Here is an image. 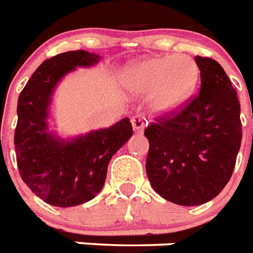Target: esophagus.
<instances>
[{
    "label": "esophagus",
    "mask_w": 253,
    "mask_h": 253,
    "mask_svg": "<svg viewBox=\"0 0 253 253\" xmlns=\"http://www.w3.org/2000/svg\"><path fill=\"white\" fill-rule=\"evenodd\" d=\"M147 124L146 119L141 115H136V116L132 117V125L133 130L136 133H142L143 129H145V125Z\"/></svg>",
    "instance_id": "esophagus-1"
}]
</instances>
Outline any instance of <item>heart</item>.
<instances>
[{"label": "heart", "mask_w": 253, "mask_h": 253, "mask_svg": "<svg viewBox=\"0 0 253 253\" xmlns=\"http://www.w3.org/2000/svg\"><path fill=\"white\" fill-rule=\"evenodd\" d=\"M199 66L187 54H167L133 62L124 73L125 86L139 95H150L153 110L171 115L188 102L199 82Z\"/></svg>", "instance_id": "1"}]
</instances>
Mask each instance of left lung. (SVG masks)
Instances as JSON below:
<instances>
[{"label": "left lung", "instance_id": "1", "mask_svg": "<svg viewBox=\"0 0 253 253\" xmlns=\"http://www.w3.org/2000/svg\"><path fill=\"white\" fill-rule=\"evenodd\" d=\"M200 94L180 112L145 129L146 173L163 199L183 207L201 205L229 183L242 143L240 104L231 81L215 60L196 56Z\"/></svg>", "mask_w": 253, "mask_h": 253}]
</instances>
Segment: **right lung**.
<instances>
[{
	"label": "right lung",
	"instance_id": "1",
	"mask_svg": "<svg viewBox=\"0 0 253 253\" xmlns=\"http://www.w3.org/2000/svg\"><path fill=\"white\" fill-rule=\"evenodd\" d=\"M99 60V54L87 50H69L45 60L18 98L14 145L19 173L38 197L53 207H76L94 199L104 185L112 155L133 134L128 117L70 139L49 130L50 103L58 82Z\"/></svg>",
	"mask_w": 253,
	"mask_h": 253
}]
</instances>
